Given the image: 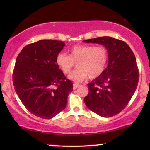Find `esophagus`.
<instances>
[{
    "label": "esophagus",
    "instance_id": "esophagus-1",
    "mask_svg": "<svg viewBox=\"0 0 150 150\" xmlns=\"http://www.w3.org/2000/svg\"><path fill=\"white\" fill-rule=\"evenodd\" d=\"M79 86H80L79 84H76V83H74V84H73V89L74 90L77 89V88L79 87Z\"/></svg>",
    "mask_w": 150,
    "mask_h": 150
}]
</instances>
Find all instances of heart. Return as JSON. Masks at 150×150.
<instances>
[{
	"instance_id": "b5f03b06",
	"label": "heart",
	"mask_w": 150,
	"mask_h": 150,
	"mask_svg": "<svg viewBox=\"0 0 150 150\" xmlns=\"http://www.w3.org/2000/svg\"><path fill=\"white\" fill-rule=\"evenodd\" d=\"M108 59V51L104 46L77 45L69 51V55L59 53L57 55L56 63L62 71L70 73L77 63V70L69 75L75 82H81L88 77L95 79L105 71Z\"/></svg>"
}]
</instances>
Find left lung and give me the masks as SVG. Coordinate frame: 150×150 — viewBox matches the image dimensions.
<instances>
[{"label":"left lung","instance_id":"1","mask_svg":"<svg viewBox=\"0 0 150 150\" xmlns=\"http://www.w3.org/2000/svg\"><path fill=\"white\" fill-rule=\"evenodd\" d=\"M105 46L108 65L99 77L88 83V94L84 98L88 109L102 117H111L123 110L136 90L139 71L134 53L128 44L112 37L83 40Z\"/></svg>","mask_w":150,"mask_h":150}]
</instances>
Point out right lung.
I'll return each instance as SVG.
<instances>
[{"instance_id": "obj_1", "label": "right lung", "mask_w": 150, "mask_h": 150, "mask_svg": "<svg viewBox=\"0 0 150 150\" xmlns=\"http://www.w3.org/2000/svg\"><path fill=\"white\" fill-rule=\"evenodd\" d=\"M65 45L62 41L42 40L25 46L16 58L14 89L27 110L38 117L54 118L65 108L73 91L72 82L56 63Z\"/></svg>"}]
</instances>
